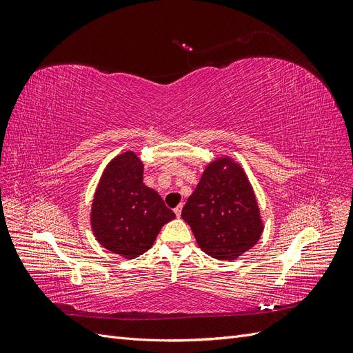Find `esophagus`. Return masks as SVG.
<instances>
[{"label": "esophagus", "mask_w": 353, "mask_h": 353, "mask_svg": "<svg viewBox=\"0 0 353 353\" xmlns=\"http://www.w3.org/2000/svg\"><path fill=\"white\" fill-rule=\"evenodd\" d=\"M181 212H183V206H178V208H175V215L179 218L181 216Z\"/></svg>", "instance_id": "obj_1"}]
</instances>
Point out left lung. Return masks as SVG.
<instances>
[{"label":"left lung","mask_w":353,"mask_h":353,"mask_svg":"<svg viewBox=\"0 0 353 353\" xmlns=\"http://www.w3.org/2000/svg\"><path fill=\"white\" fill-rule=\"evenodd\" d=\"M181 216L199 248L218 261H234L250 250L263 232L253 187L241 163L218 156L206 165Z\"/></svg>","instance_id":"1"}]
</instances>
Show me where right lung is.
<instances>
[{"instance_id":"obj_1","label":"right lung","mask_w":353,"mask_h":353,"mask_svg":"<svg viewBox=\"0 0 353 353\" xmlns=\"http://www.w3.org/2000/svg\"><path fill=\"white\" fill-rule=\"evenodd\" d=\"M144 163L135 152H123L104 168L91 205V230L104 249L134 259L156 241L175 213L156 190L143 183Z\"/></svg>"}]
</instances>
